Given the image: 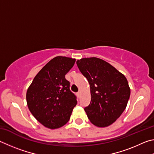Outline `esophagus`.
I'll list each match as a JSON object with an SVG mask.
<instances>
[{
    "label": "esophagus",
    "instance_id": "esophagus-1",
    "mask_svg": "<svg viewBox=\"0 0 154 154\" xmlns=\"http://www.w3.org/2000/svg\"><path fill=\"white\" fill-rule=\"evenodd\" d=\"M77 95H78V97H79L80 96V92H78V93H77Z\"/></svg>",
    "mask_w": 154,
    "mask_h": 154
}]
</instances>
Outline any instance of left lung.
<instances>
[{
  "label": "left lung",
  "mask_w": 154,
  "mask_h": 154,
  "mask_svg": "<svg viewBox=\"0 0 154 154\" xmlns=\"http://www.w3.org/2000/svg\"><path fill=\"white\" fill-rule=\"evenodd\" d=\"M76 64L90 85L91 103L85 108L88 118L98 127L111 125L125 111L130 97L126 77L97 57L82 58Z\"/></svg>",
  "instance_id": "obj_1"
}]
</instances>
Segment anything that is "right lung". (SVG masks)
<instances>
[{
    "mask_svg": "<svg viewBox=\"0 0 154 154\" xmlns=\"http://www.w3.org/2000/svg\"><path fill=\"white\" fill-rule=\"evenodd\" d=\"M75 61V59L55 57L40 69L28 88L29 111L45 127L55 129L66 125L76 106V97L65 77Z\"/></svg>",
    "mask_w": 154,
    "mask_h": 154,
    "instance_id": "add662e5",
    "label": "right lung"
}]
</instances>
